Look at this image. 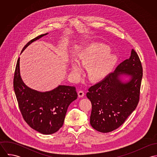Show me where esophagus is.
Segmentation results:
<instances>
[{"label": "esophagus", "mask_w": 157, "mask_h": 157, "mask_svg": "<svg viewBox=\"0 0 157 157\" xmlns=\"http://www.w3.org/2000/svg\"><path fill=\"white\" fill-rule=\"evenodd\" d=\"M78 95L79 97H83L85 95V92L83 90H79L78 92Z\"/></svg>", "instance_id": "obj_1"}]
</instances>
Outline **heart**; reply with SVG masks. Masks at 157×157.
<instances>
[{"label": "heart", "instance_id": "b5f03b06", "mask_svg": "<svg viewBox=\"0 0 157 157\" xmlns=\"http://www.w3.org/2000/svg\"><path fill=\"white\" fill-rule=\"evenodd\" d=\"M110 52L109 46L96 44L90 45L79 54V63L82 66L90 65L88 72L90 79L98 80L110 73L117 60L115 55L109 54ZM71 66L74 74H79L82 71L80 65L75 60H72Z\"/></svg>", "mask_w": 157, "mask_h": 157}]
</instances>
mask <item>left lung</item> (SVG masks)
<instances>
[{
    "label": "left lung",
    "instance_id": "1",
    "mask_svg": "<svg viewBox=\"0 0 157 157\" xmlns=\"http://www.w3.org/2000/svg\"><path fill=\"white\" fill-rule=\"evenodd\" d=\"M130 77L123 82L121 75ZM143 67L134 49L103 80L90 86L86 94L92 104L90 124L98 132L107 133L122 125L137 106Z\"/></svg>",
    "mask_w": 157,
    "mask_h": 157
}]
</instances>
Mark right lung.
Wrapping results in <instances>:
<instances>
[{
    "mask_svg": "<svg viewBox=\"0 0 157 157\" xmlns=\"http://www.w3.org/2000/svg\"><path fill=\"white\" fill-rule=\"evenodd\" d=\"M40 35L26 44L22 50L45 35ZM20 57L14 75L13 86L24 120L33 129L49 135L58 131L63 124L69 105L77 98L74 86L59 85L47 92H39L28 87L20 74Z\"/></svg>",
    "mask_w": 157,
    "mask_h": 157,
    "instance_id": "add662e5",
    "label": "right lung"
}]
</instances>
